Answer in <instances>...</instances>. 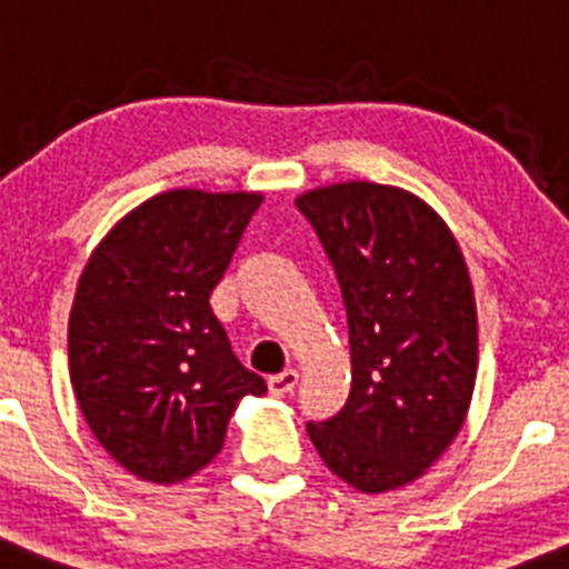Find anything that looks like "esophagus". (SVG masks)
Masks as SVG:
<instances>
[{
    "label": "esophagus",
    "mask_w": 569,
    "mask_h": 569,
    "mask_svg": "<svg viewBox=\"0 0 569 569\" xmlns=\"http://www.w3.org/2000/svg\"><path fill=\"white\" fill-rule=\"evenodd\" d=\"M295 385H298V370H283V373H277L269 379V390L274 396L292 393Z\"/></svg>",
    "instance_id": "obj_1"
}]
</instances>
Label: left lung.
Instances as JSON below:
<instances>
[{"label": "left lung", "mask_w": 569, "mask_h": 569, "mask_svg": "<svg viewBox=\"0 0 569 569\" xmlns=\"http://www.w3.org/2000/svg\"><path fill=\"white\" fill-rule=\"evenodd\" d=\"M341 286L350 399L307 431L327 469L379 495L425 475L469 413L477 307L451 228L402 188L343 181L298 196Z\"/></svg>", "instance_id": "obj_1"}]
</instances>
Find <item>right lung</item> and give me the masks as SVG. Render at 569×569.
<instances>
[{
  "label": "right lung",
  "instance_id": "add662e5",
  "mask_svg": "<svg viewBox=\"0 0 569 569\" xmlns=\"http://www.w3.org/2000/svg\"><path fill=\"white\" fill-rule=\"evenodd\" d=\"M260 193L167 190L100 240L69 315V373L86 425L130 475L176 483L226 442L266 381L237 361L211 292Z\"/></svg>",
  "mask_w": 569,
  "mask_h": 569
}]
</instances>
